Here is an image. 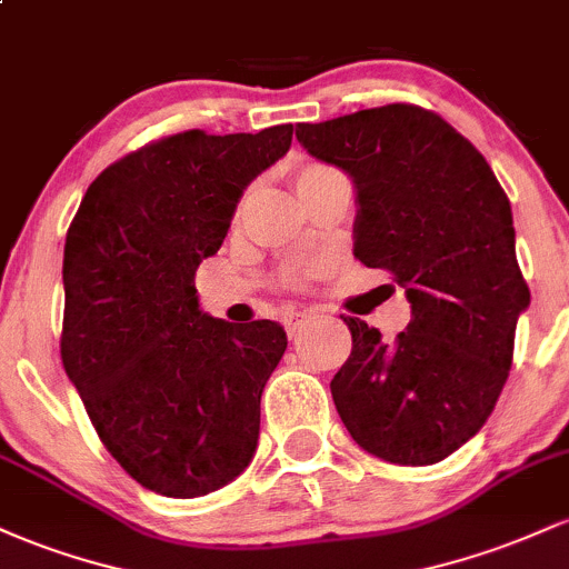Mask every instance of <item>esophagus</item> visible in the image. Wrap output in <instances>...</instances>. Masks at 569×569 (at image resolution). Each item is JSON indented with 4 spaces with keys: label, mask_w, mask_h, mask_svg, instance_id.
<instances>
[{
    "label": "esophagus",
    "mask_w": 569,
    "mask_h": 569,
    "mask_svg": "<svg viewBox=\"0 0 569 569\" xmlns=\"http://www.w3.org/2000/svg\"><path fill=\"white\" fill-rule=\"evenodd\" d=\"M310 318H312V310H286L283 312L286 331H289L291 337L299 335V331H302V326L310 321Z\"/></svg>",
    "instance_id": "1"
}]
</instances>
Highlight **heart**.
Instances as JSON below:
<instances>
[{
	"instance_id": "obj_1",
	"label": "heart",
	"mask_w": 569,
	"mask_h": 569,
	"mask_svg": "<svg viewBox=\"0 0 569 569\" xmlns=\"http://www.w3.org/2000/svg\"><path fill=\"white\" fill-rule=\"evenodd\" d=\"M335 176H342L339 171H335L331 166H321V162H310V166H302L297 171V189L299 194H307L310 189H316L323 181L335 179ZM329 267V259L326 257H307V259H293L280 270V280L283 286H302L305 280L321 276V272Z\"/></svg>"
}]
</instances>
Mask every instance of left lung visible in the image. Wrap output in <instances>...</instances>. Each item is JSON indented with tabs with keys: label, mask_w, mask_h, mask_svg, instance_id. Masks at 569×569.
Wrapping results in <instances>:
<instances>
[{
	"label": "left lung",
	"mask_w": 569,
	"mask_h": 569,
	"mask_svg": "<svg viewBox=\"0 0 569 569\" xmlns=\"http://www.w3.org/2000/svg\"><path fill=\"white\" fill-rule=\"evenodd\" d=\"M297 139L350 176L352 253L388 270L411 305L393 342L345 318L352 350L331 380L335 407L369 455L433 466L492 415L530 307L511 202L466 136L411 103L299 122Z\"/></svg>",
	"instance_id": "8db88e82"
}]
</instances>
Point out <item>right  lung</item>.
Returning <instances> with one entry per match:
<instances>
[{"instance_id":"right-lung-1","label":"right lung","mask_w":569,"mask_h":569,"mask_svg":"<svg viewBox=\"0 0 569 569\" xmlns=\"http://www.w3.org/2000/svg\"><path fill=\"white\" fill-rule=\"evenodd\" d=\"M291 136L187 130L147 143L98 176L67 232L63 369L103 447L166 498L221 489L257 452L286 331L202 312L194 270Z\"/></svg>"}]
</instances>
